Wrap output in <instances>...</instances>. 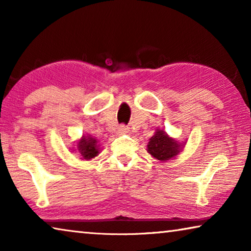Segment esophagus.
Here are the masks:
<instances>
[{
    "instance_id": "esophagus-1",
    "label": "esophagus",
    "mask_w": 251,
    "mask_h": 251,
    "mask_svg": "<svg viewBox=\"0 0 251 251\" xmlns=\"http://www.w3.org/2000/svg\"><path fill=\"white\" fill-rule=\"evenodd\" d=\"M127 133H128V128H127L126 126L121 125L120 127H118V129H117L118 135H124V134H127Z\"/></svg>"
}]
</instances>
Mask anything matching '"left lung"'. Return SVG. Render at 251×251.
Instances as JSON below:
<instances>
[{"label":"left lung","mask_w":251,"mask_h":251,"mask_svg":"<svg viewBox=\"0 0 251 251\" xmlns=\"http://www.w3.org/2000/svg\"><path fill=\"white\" fill-rule=\"evenodd\" d=\"M185 145L186 142L179 143L163 128H157L147 144V152L152 158L165 163L169 159H175Z\"/></svg>","instance_id":"8db88e82"}]
</instances>
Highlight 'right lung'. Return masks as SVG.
I'll list each match as a JSON object with an SVG mask.
<instances>
[{
    "label": "right lung",
    "mask_w": 251,
    "mask_h": 251,
    "mask_svg": "<svg viewBox=\"0 0 251 251\" xmlns=\"http://www.w3.org/2000/svg\"><path fill=\"white\" fill-rule=\"evenodd\" d=\"M73 151L78 152V155L82 160H91L99 156L100 151V145L99 141L95 137H93L91 134L84 135L76 143V148Z\"/></svg>",
    "instance_id": "right-lung-1"
}]
</instances>
